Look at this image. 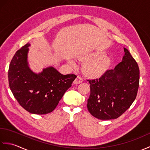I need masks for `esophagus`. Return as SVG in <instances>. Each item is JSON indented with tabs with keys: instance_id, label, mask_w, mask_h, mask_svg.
I'll return each mask as SVG.
<instances>
[{
	"instance_id": "obj_1",
	"label": "esophagus",
	"mask_w": 150,
	"mask_h": 150,
	"mask_svg": "<svg viewBox=\"0 0 150 150\" xmlns=\"http://www.w3.org/2000/svg\"><path fill=\"white\" fill-rule=\"evenodd\" d=\"M83 81V79H82L81 76H78V77L75 79V80L74 81V84H79L81 83Z\"/></svg>"
}]
</instances>
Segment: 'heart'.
<instances>
[{
    "label": "heart",
    "mask_w": 150,
    "mask_h": 150,
    "mask_svg": "<svg viewBox=\"0 0 150 150\" xmlns=\"http://www.w3.org/2000/svg\"><path fill=\"white\" fill-rule=\"evenodd\" d=\"M93 55H89L88 58H90ZM69 63L72 66L74 64L71 60H69ZM110 64L111 59L109 57L106 55H97L87 60L84 63L83 69L88 75L93 77H98L106 72Z\"/></svg>",
    "instance_id": "heart-1"
}]
</instances>
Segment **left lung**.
Masks as SVG:
<instances>
[{
	"label": "left lung",
	"instance_id": "obj_1",
	"mask_svg": "<svg viewBox=\"0 0 150 150\" xmlns=\"http://www.w3.org/2000/svg\"><path fill=\"white\" fill-rule=\"evenodd\" d=\"M122 62L105 72L99 79L88 80L90 95L87 108L100 120L115 119L128 109L135 100L139 86V68L124 47Z\"/></svg>",
	"mask_w": 150,
	"mask_h": 150
}]
</instances>
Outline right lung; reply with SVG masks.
Here are the masks:
<instances>
[{
  "label": "right lung",
  "instance_id": "1",
  "mask_svg": "<svg viewBox=\"0 0 150 150\" xmlns=\"http://www.w3.org/2000/svg\"><path fill=\"white\" fill-rule=\"evenodd\" d=\"M30 44L15 53L9 64L8 81L10 90L19 104L33 114L44 115L55 109L77 76L62 75L52 66L40 73L31 70L28 62Z\"/></svg>",
  "mask_w": 150,
  "mask_h": 150
}]
</instances>
